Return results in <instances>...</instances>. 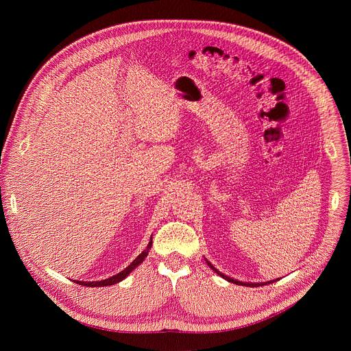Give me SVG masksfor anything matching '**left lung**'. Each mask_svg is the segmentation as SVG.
I'll return each mask as SVG.
<instances>
[{
	"label": "left lung",
	"mask_w": 351,
	"mask_h": 351,
	"mask_svg": "<svg viewBox=\"0 0 351 351\" xmlns=\"http://www.w3.org/2000/svg\"><path fill=\"white\" fill-rule=\"evenodd\" d=\"M206 261H207L208 267H210V268H211L213 271H215V272H217V274H218L219 276H222V278H223V279H226L228 282H232V283H234V285H243V286H250V287H253V286H260V285H261V283H243V282L234 280V279H232V278H229V276H226V275L221 274V272H219V271H218V269H217V268H215V267H214V265H213V264H211V263H210L208 260H206ZM268 283H271V282H267V285H268Z\"/></svg>",
	"instance_id": "1"
}]
</instances>
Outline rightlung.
Here are the masks:
<instances>
[{"label": "right lung", "mask_w": 351, "mask_h": 351, "mask_svg": "<svg viewBox=\"0 0 351 351\" xmlns=\"http://www.w3.org/2000/svg\"><path fill=\"white\" fill-rule=\"evenodd\" d=\"M152 245H153V237L149 239L148 245L145 247L144 252H141V254H140L137 258H134V261H133L129 267H126L122 272H119L118 275H115V276H112V278H108V279H104V280H99V282H77V280H75V282L79 283V285H82V286H90V287H101V286H111V285H115V283L123 280L138 264L143 263V260L148 256V252H149V248H152Z\"/></svg>", "instance_id": "add662e5"}]
</instances>
